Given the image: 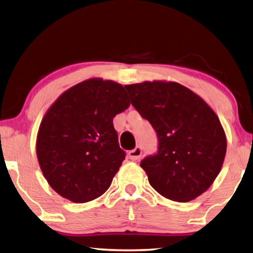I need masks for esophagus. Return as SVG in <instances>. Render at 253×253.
I'll use <instances>...</instances> for the list:
<instances>
[{
  "instance_id": "esophagus-1",
  "label": "esophagus",
  "mask_w": 253,
  "mask_h": 253,
  "mask_svg": "<svg viewBox=\"0 0 253 253\" xmlns=\"http://www.w3.org/2000/svg\"><path fill=\"white\" fill-rule=\"evenodd\" d=\"M141 154H142V150H141L140 147H135L133 150H131V151L129 152V158L131 159V160L136 161L141 158Z\"/></svg>"
}]
</instances>
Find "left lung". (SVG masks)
Returning <instances> with one entry per match:
<instances>
[{"label":"left lung","instance_id":"1","mask_svg":"<svg viewBox=\"0 0 253 253\" xmlns=\"http://www.w3.org/2000/svg\"><path fill=\"white\" fill-rule=\"evenodd\" d=\"M131 103L151 123L158 152L141 161L151 187L167 199L188 202L213 183L227 151L219 118L196 93L176 82L126 85Z\"/></svg>","mask_w":253,"mask_h":253}]
</instances>
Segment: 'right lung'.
I'll return each mask as SVG.
<instances>
[{
	"label": "right lung",
	"instance_id": "right-lung-1",
	"mask_svg": "<svg viewBox=\"0 0 253 253\" xmlns=\"http://www.w3.org/2000/svg\"><path fill=\"white\" fill-rule=\"evenodd\" d=\"M129 105L121 84L102 79L86 80L57 97L37 139L39 165L56 193L84 203L110 188L126 159L113 118Z\"/></svg>",
	"mask_w": 253,
	"mask_h": 253
}]
</instances>
